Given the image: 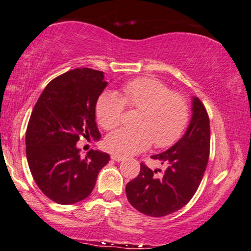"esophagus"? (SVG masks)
Instances as JSON below:
<instances>
[{"label": "esophagus", "instance_id": "1", "mask_svg": "<svg viewBox=\"0 0 251 251\" xmlns=\"http://www.w3.org/2000/svg\"><path fill=\"white\" fill-rule=\"evenodd\" d=\"M111 160H114L116 162H121V161L125 160V157H123V156H120V155H113L111 156Z\"/></svg>", "mask_w": 251, "mask_h": 251}]
</instances>
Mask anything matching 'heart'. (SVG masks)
<instances>
[{
	"label": "heart",
	"mask_w": 251,
	"mask_h": 251,
	"mask_svg": "<svg viewBox=\"0 0 251 251\" xmlns=\"http://www.w3.org/2000/svg\"><path fill=\"white\" fill-rule=\"evenodd\" d=\"M140 109L136 128H122L109 134L104 147L117 155H134L154 142L158 148L173 146L183 135L189 122V104L181 94L172 91L155 77H138L122 85L121 94L103 91L95 105L100 126L105 130L116 128L125 107Z\"/></svg>",
	"instance_id": "obj_1"
}]
</instances>
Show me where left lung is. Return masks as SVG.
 Returning a JSON list of instances; mask_svg holds the SVG:
<instances>
[{
  "label": "left lung",
  "instance_id": "8db88e82",
  "mask_svg": "<svg viewBox=\"0 0 251 251\" xmlns=\"http://www.w3.org/2000/svg\"><path fill=\"white\" fill-rule=\"evenodd\" d=\"M191 120L187 131L172 148L152 155L167 167L151 170L141 163L140 174L126 187V197L136 210L151 217H162L183 208L199 188L207 168L210 149V126L203 103L194 96Z\"/></svg>",
  "mask_w": 251,
  "mask_h": 251
}]
</instances>
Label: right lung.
<instances>
[{"label":"right lung","instance_id":"add662e5","mask_svg":"<svg viewBox=\"0 0 251 251\" xmlns=\"http://www.w3.org/2000/svg\"><path fill=\"white\" fill-rule=\"evenodd\" d=\"M103 72L77 68L52 79L37 100L25 132V154L37 187L58 204L87 199L107 152L89 150L82 157L79 137L101 138L95 105L107 87Z\"/></svg>","mask_w":251,"mask_h":251}]
</instances>
